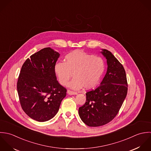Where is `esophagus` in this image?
I'll return each mask as SVG.
<instances>
[{
    "instance_id": "34e87169",
    "label": "esophagus",
    "mask_w": 151,
    "mask_h": 151,
    "mask_svg": "<svg viewBox=\"0 0 151 151\" xmlns=\"http://www.w3.org/2000/svg\"><path fill=\"white\" fill-rule=\"evenodd\" d=\"M67 93H68V94L69 95H75V94H77V93L75 92V91H67Z\"/></svg>"
}]
</instances>
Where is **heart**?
<instances>
[{
	"mask_svg": "<svg viewBox=\"0 0 151 151\" xmlns=\"http://www.w3.org/2000/svg\"><path fill=\"white\" fill-rule=\"evenodd\" d=\"M106 69L104 60L81 50L73 51L65 56L64 62H58L54 71L60 85L66 86L72 77L69 86L73 89L83 87L90 89L100 82Z\"/></svg>",
	"mask_w": 151,
	"mask_h": 151,
	"instance_id": "b5f03b06",
	"label": "heart"
}]
</instances>
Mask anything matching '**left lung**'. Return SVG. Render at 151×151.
<instances>
[{"label":"left lung","mask_w":151,"mask_h":151,"mask_svg":"<svg viewBox=\"0 0 151 151\" xmlns=\"http://www.w3.org/2000/svg\"><path fill=\"white\" fill-rule=\"evenodd\" d=\"M101 53L107 60V72L100 85L86 93L85 104L79 108L80 118L89 127L101 126L113 120L128 91L126 73L122 64L109 51L104 49Z\"/></svg>","instance_id":"8db88e82"}]
</instances>
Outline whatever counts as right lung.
I'll return each mask as SVG.
<instances>
[{"label": "right lung", "mask_w": 151, "mask_h": 151, "mask_svg": "<svg viewBox=\"0 0 151 151\" xmlns=\"http://www.w3.org/2000/svg\"><path fill=\"white\" fill-rule=\"evenodd\" d=\"M60 54L45 48L23 63L17 83L22 109L32 119L44 122L58 113L66 89L57 80L54 67Z\"/></svg>", "instance_id": "obj_1"}]
</instances>
